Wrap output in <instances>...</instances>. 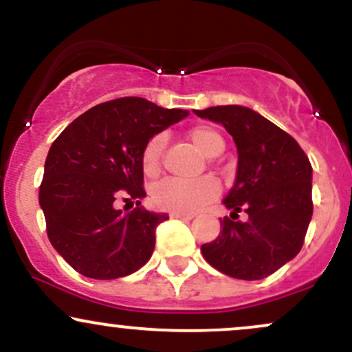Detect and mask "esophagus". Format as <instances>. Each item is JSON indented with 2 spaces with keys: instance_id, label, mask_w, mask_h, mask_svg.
Segmentation results:
<instances>
[{
  "instance_id": "34e87169",
  "label": "esophagus",
  "mask_w": 352,
  "mask_h": 352,
  "mask_svg": "<svg viewBox=\"0 0 352 352\" xmlns=\"http://www.w3.org/2000/svg\"><path fill=\"white\" fill-rule=\"evenodd\" d=\"M172 218H177V220H192L193 213H182V212H172Z\"/></svg>"
}]
</instances>
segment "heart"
Listing matches in <instances>:
<instances>
[{"label": "heart", "instance_id": "b5f03b06", "mask_svg": "<svg viewBox=\"0 0 352 352\" xmlns=\"http://www.w3.org/2000/svg\"><path fill=\"white\" fill-rule=\"evenodd\" d=\"M188 139L201 153L207 157H215L223 152L225 142L215 129L193 127L188 132ZM165 147V135H153L142 151V168L144 173L148 177H155L160 172L162 165V153ZM220 192V187L210 177H201L195 180H182V179H164L157 182L151 190V197L155 207L172 212H195L204 207L207 201L215 199Z\"/></svg>", "mask_w": 352, "mask_h": 352}]
</instances>
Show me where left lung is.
Here are the masks:
<instances>
[{
    "mask_svg": "<svg viewBox=\"0 0 352 352\" xmlns=\"http://www.w3.org/2000/svg\"><path fill=\"white\" fill-rule=\"evenodd\" d=\"M221 124L236 145V179L220 235L201 245L213 268L238 280L270 276L300 253L313 217V168L300 144L256 111L217 106L195 111ZM245 209L249 218L237 220Z\"/></svg>",
    "mask_w": 352,
    "mask_h": 352,
    "instance_id": "obj_1",
    "label": "left lung"
}]
</instances>
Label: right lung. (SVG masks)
Wrapping results in <instances>:
<instances>
[{"mask_svg":"<svg viewBox=\"0 0 352 352\" xmlns=\"http://www.w3.org/2000/svg\"><path fill=\"white\" fill-rule=\"evenodd\" d=\"M188 116L142 98L89 109L60 132L44 164L39 205L51 245L76 272L94 280L127 276L151 260L155 228L167 213L116 201L140 200L145 144Z\"/></svg>","mask_w":352,"mask_h":352,"instance_id":"obj_1","label":"right lung"}]
</instances>
